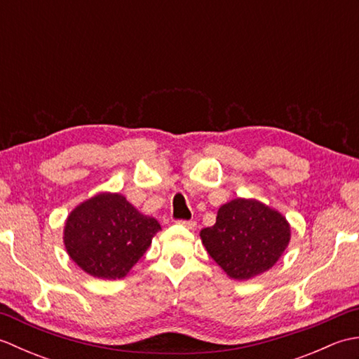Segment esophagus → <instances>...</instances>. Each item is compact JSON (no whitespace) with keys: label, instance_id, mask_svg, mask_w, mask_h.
I'll return each instance as SVG.
<instances>
[{"label":"esophagus","instance_id":"1","mask_svg":"<svg viewBox=\"0 0 359 359\" xmlns=\"http://www.w3.org/2000/svg\"><path fill=\"white\" fill-rule=\"evenodd\" d=\"M177 224L188 228V230H196V228H197V224L194 222V220H179Z\"/></svg>","mask_w":359,"mask_h":359}]
</instances>
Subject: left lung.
Listing matches in <instances>:
<instances>
[{"label": "left lung", "instance_id": "1", "mask_svg": "<svg viewBox=\"0 0 359 359\" xmlns=\"http://www.w3.org/2000/svg\"><path fill=\"white\" fill-rule=\"evenodd\" d=\"M201 239L228 276L250 280L279 261L292 239V228L278 210L238 197L219 208L216 224L203 228Z\"/></svg>", "mask_w": 359, "mask_h": 359}]
</instances>
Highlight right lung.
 Here are the masks:
<instances>
[{"label": "right lung", "mask_w": 359, "mask_h": 359, "mask_svg": "<svg viewBox=\"0 0 359 359\" xmlns=\"http://www.w3.org/2000/svg\"><path fill=\"white\" fill-rule=\"evenodd\" d=\"M162 230L154 217L142 215L120 193H98L67 216L63 242L80 269L98 279H121L147 253Z\"/></svg>", "instance_id": "obj_1"}]
</instances>
